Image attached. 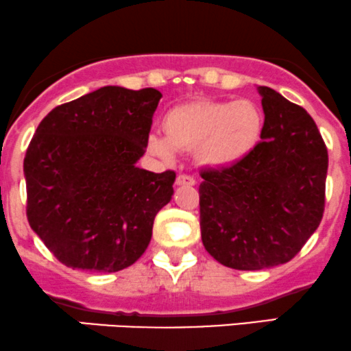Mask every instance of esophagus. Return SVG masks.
<instances>
[{"mask_svg": "<svg viewBox=\"0 0 351 351\" xmlns=\"http://www.w3.org/2000/svg\"><path fill=\"white\" fill-rule=\"evenodd\" d=\"M176 184H177V185H195V179H193L192 176L180 174V176H177Z\"/></svg>", "mask_w": 351, "mask_h": 351, "instance_id": "34e87169", "label": "esophagus"}]
</instances>
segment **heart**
Here are the masks:
<instances>
[{"instance_id": "1", "label": "heart", "mask_w": 351, "mask_h": 351, "mask_svg": "<svg viewBox=\"0 0 351 351\" xmlns=\"http://www.w3.org/2000/svg\"><path fill=\"white\" fill-rule=\"evenodd\" d=\"M162 128L166 136L147 138L152 154L171 160L176 151H195L200 166L223 169L254 151L265 130V117L251 100H195L169 110Z\"/></svg>"}]
</instances>
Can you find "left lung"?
Instances as JSON below:
<instances>
[{"label":"left lung","mask_w":351,"mask_h":351,"mask_svg":"<svg viewBox=\"0 0 351 351\" xmlns=\"http://www.w3.org/2000/svg\"><path fill=\"white\" fill-rule=\"evenodd\" d=\"M265 130L240 162L200 172L205 250L226 267L258 271L291 261L325 208L328 154L302 106L259 86Z\"/></svg>","instance_id":"obj_1"}]
</instances>
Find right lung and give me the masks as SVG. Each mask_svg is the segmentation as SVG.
I'll return each mask as SVG.
<instances>
[{
  "label": "right lung",
  "instance_id": "add662e5",
  "mask_svg": "<svg viewBox=\"0 0 351 351\" xmlns=\"http://www.w3.org/2000/svg\"><path fill=\"white\" fill-rule=\"evenodd\" d=\"M162 93L103 86L56 106L24 158L31 228L62 265L117 273L141 258L174 171L136 167Z\"/></svg>",
  "mask_w": 351,
  "mask_h": 351
}]
</instances>
